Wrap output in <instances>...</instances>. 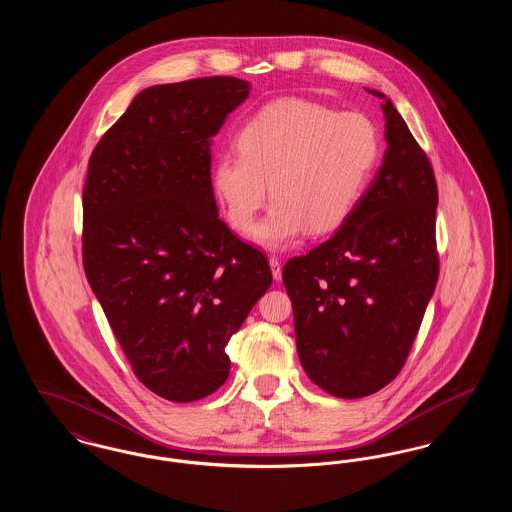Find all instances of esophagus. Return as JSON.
<instances>
[{"label": "esophagus", "mask_w": 512, "mask_h": 512, "mask_svg": "<svg viewBox=\"0 0 512 512\" xmlns=\"http://www.w3.org/2000/svg\"><path fill=\"white\" fill-rule=\"evenodd\" d=\"M268 265H270V270H272V278H274V280H280V278H282L280 261H278L276 257H270V259H268Z\"/></svg>", "instance_id": "34e87169"}]
</instances>
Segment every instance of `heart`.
<instances>
[{
	"label": "heart",
	"mask_w": 512,
	"mask_h": 512,
	"mask_svg": "<svg viewBox=\"0 0 512 512\" xmlns=\"http://www.w3.org/2000/svg\"><path fill=\"white\" fill-rule=\"evenodd\" d=\"M238 155H220L213 188L234 230H247L270 188L265 219L249 234L265 249H286L307 230H338L365 194L378 161V134L361 113L282 98L261 107L236 136Z\"/></svg>",
	"instance_id": "b5f03b06"
}]
</instances>
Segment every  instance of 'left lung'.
<instances>
[{"label":"left lung","mask_w":512,"mask_h":512,"mask_svg":"<svg viewBox=\"0 0 512 512\" xmlns=\"http://www.w3.org/2000/svg\"><path fill=\"white\" fill-rule=\"evenodd\" d=\"M384 99L382 167L336 234L282 272L292 299L297 355L318 388L359 399L405 365L438 284L432 165Z\"/></svg>","instance_id":"8db88e82"}]
</instances>
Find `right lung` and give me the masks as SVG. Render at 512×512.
Returning <instances> with one entry per match:
<instances>
[{"label":"right lung","instance_id":"obj_1","mask_svg":"<svg viewBox=\"0 0 512 512\" xmlns=\"http://www.w3.org/2000/svg\"><path fill=\"white\" fill-rule=\"evenodd\" d=\"M249 90L232 76L146 88L88 163L86 278L138 380L174 403L226 382L224 349L272 284L211 184V140Z\"/></svg>","mask_w":512,"mask_h":512}]
</instances>
